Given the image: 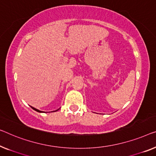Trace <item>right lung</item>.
Returning <instances> with one entry per match:
<instances>
[{
    "instance_id": "1",
    "label": "right lung",
    "mask_w": 156,
    "mask_h": 156,
    "mask_svg": "<svg viewBox=\"0 0 156 156\" xmlns=\"http://www.w3.org/2000/svg\"><path fill=\"white\" fill-rule=\"evenodd\" d=\"M31 107L34 109V110H35V111H36L37 112H43V111H39V110H38V109H36V108H34V107H32V106H31Z\"/></svg>"
}]
</instances>
